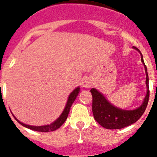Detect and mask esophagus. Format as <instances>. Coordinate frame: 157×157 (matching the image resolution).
<instances>
[{"mask_svg": "<svg viewBox=\"0 0 157 157\" xmlns=\"http://www.w3.org/2000/svg\"><path fill=\"white\" fill-rule=\"evenodd\" d=\"M93 86V82L90 78H86L85 79L83 80L82 82V86L85 88H90Z\"/></svg>", "mask_w": 157, "mask_h": 157, "instance_id": "1", "label": "esophagus"}]
</instances>
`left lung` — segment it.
I'll return each instance as SVG.
<instances>
[{
	"mask_svg": "<svg viewBox=\"0 0 157 157\" xmlns=\"http://www.w3.org/2000/svg\"><path fill=\"white\" fill-rule=\"evenodd\" d=\"M140 52L141 56V62L145 66V75H146V87L147 94L145 97L143 103L138 109L134 110H123L117 107H115L107 101L104 95L96 89L93 88L90 90L93 97L92 111L95 120L100 125L106 129H121L130 126L139 120L143 115L146 109L147 105L149 98V76L147 72V67L144 62L143 56L141 55L139 49L133 47Z\"/></svg>",
	"mask_w": 157,
	"mask_h": 157,
	"instance_id": "1",
	"label": "left lung"
}]
</instances>
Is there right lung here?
<instances>
[{
    "label": "right lung",
    "mask_w": 157,
    "mask_h": 157,
    "mask_svg": "<svg viewBox=\"0 0 157 157\" xmlns=\"http://www.w3.org/2000/svg\"><path fill=\"white\" fill-rule=\"evenodd\" d=\"M79 90H80L79 87H77L75 90H74L71 93V94L68 97L67 102L66 104V106H65V109L64 110H63V112H62V114L59 116V117L58 118L56 121H54L53 123L49 124V125L39 126V127H36V126H30V125H27V124H25V123H21V122H19V120H18L17 119L13 116L14 118H15L16 120H17L18 123H20L22 126L27 127V128L30 129V130H35V131H39V132H50V131H53V130H57V129L61 127V126L63 124V123L66 121L67 118V116H68L69 112H70L71 107L72 104L74 103L75 100L76 98H77L78 94V93H79Z\"/></svg>",
    "instance_id": "1"
}]
</instances>
